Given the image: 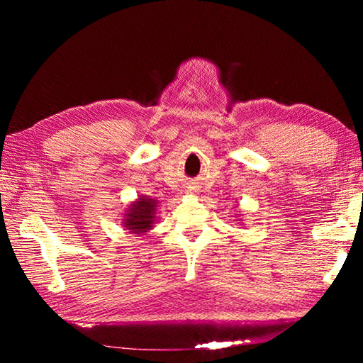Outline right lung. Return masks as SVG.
Here are the masks:
<instances>
[{"mask_svg":"<svg viewBox=\"0 0 363 363\" xmlns=\"http://www.w3.org/2000/svg\"><path fill=\"white\" fill-rule=\"evenodd\" d=\"M157 204L156 199L140 196L126 209L123 225L130 230V234L148 233L154 225V220H156Z\"/></svg>","mask_w":363,"mask_h":363,"instance_id":"obj_1","label":"right lung"}]
</instances>
